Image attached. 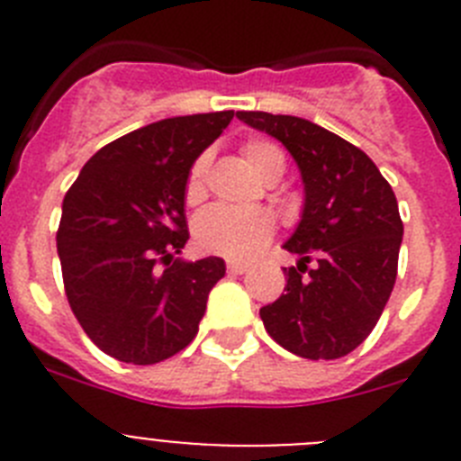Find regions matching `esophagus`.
Returning a JSON list of instances; mask_svg holds the SVG:
<instances>
[{
    "mask_svg": "<svg viewBox=\"0 0 461 461\" xmlns=\"http://www.w3.org/2000/svg\"><path fill=\"white\" fill-rule=\"evenodd\" d=\"M226 270L230 275H244V272L249 270V263H240V260H228Z\"/></svg>",
    "mask_w": 461,
    "mask_h": 461,
    "instance_id": "34e87169",
    "label": "esophagus"
}]
</instances>
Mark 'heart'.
I'll return each instance as SVG.
<instances>
[{"label": "heart", "instance_id": "b5f03b06", "mask_svg": "<svg viewBox=\"0 0 461 461\" xmlns=\"http://www.w3.org/2000/svg\"><path fill=\"white\" fill-rule=\"evenodd\" d=\"M244 164L249 166L260 180L270 175H284L286 158L275 142L247 140L242 145ZM210 157L201 154L191 164L185 185V201L198 203L205 195V177ZM275 221L263 210H235L228 205H212L201 212L194 221V240L207 254L223 258H251L272 240Z\"/></svg>", "mask_w": 461, "mask_h": 461}]
</instances>
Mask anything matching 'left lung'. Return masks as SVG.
Wrapping results in <instances>:
<instances>
[{
    "label": "left lung",
    "mask_w": 461,
    "mask_h": 461,
    "mask_svg": "<svg viewBox=\"0 0 461 461\" xmlns=\"http://www.w3.org/2000/svg\"><path fill=\"white\" fill-rule=\"evenodd\" d=\"M238 117L291 152L304 185L303 219L284 244L300 260L284 267L286 293L260 309L267 335L309 360L348 356L397 279L404 223L393 186L360 148L313 122L260 110Z\"/></svg>",
    "instance_id": "left-lung-1"
}]
</instances>
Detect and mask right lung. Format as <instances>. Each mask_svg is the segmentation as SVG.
Instances as JSON below:
<instances>
[{"instance_id":"1","label":"right lung","mask_w":461,"mask_h":461,"mask_svg":"<svg viewBox=\"0 0 461 461\" xmlns=\"http://www.w3.org/2000/svg\"><path fill=\"white\" fill-rule=\"evenodd\" d=\"M233 115L168 117L126 133L94 154L64 195V291L85 335L115 360L154 365L198 335L226 263L175 258L189 240L185 185Z\"/></svg>"}]
</instances>
